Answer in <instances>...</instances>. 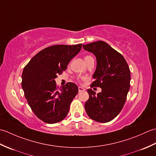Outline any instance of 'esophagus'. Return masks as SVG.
<instances>
[{"label":"esophagus","mask_w":156,"mask_h":156,"mask_svg":"<svg viewBox=\"0 0 156 156\" xmlns=\"http://www.w3.org/2000/svg\"><path fill=\"white\" fill-rule=\"evenodd\" d=\"M84 90H85V89L83 88L82 87H78V91H79V92H82V91H84Z\"/></svg>","instance_id":"1"}]
</instances>
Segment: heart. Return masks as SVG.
<instances>
[{
  "label": "heart",
  "mask_w": 156,
  "mask_h": 156,
  "mask_svg": "<svg viewBox=\"0 0 156 156\" xmlns=\"http://www.w3.org/2000/svg\"><path fill=\"white\" fill-rule=\"evenodd\" d=\"M92 59H93V58H92V56H90V55H86L84 57V60H85L86 62H87V64ZM78 80H85V78H84V77L78 78Z\"/></svg>",
  "instance_id": "b5f03b06"
}]
</instances>
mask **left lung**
<instances>
[{"mask_svg":"<svg viewBox=\"0 0 156 156\" xmlns=\"http://www.w3.org/2000/svg\"><path fill=\"white\" fill-rule=\"evenodd\" d=\"M83 48L97 58V66L90 87L102 89L97 94L91 88L88 89L86 112L92 120L109 122L117 117L125 105L130 88V69L123 56L105 41L83 45Z\"/></svg>","mask_w":156,"mask_h":156,"instance_id":"obj_1","label":"left lung"}]
</instances>
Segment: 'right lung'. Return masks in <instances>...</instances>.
Segmentation results:
<instances>
[{
  "instance_id": "add662e5",
  "label": "right lung",
  "mask_w": 156,
  "mask_h": 156,
  "mask_svg": "<svg viewBox=\"0 0 156 156\" xmlns=\"http://www.w3.org/2000/svg\"><path fill=\"white\" fill-rule=\"evenodd\" d=\"M82 45L49 46L37 53L23 69L21 85L25 97L34 114L46 123L62 121L78 94L74 83L68 82L59 88L55 78L66 70Z\"/></svg>"
}]
</instances>
